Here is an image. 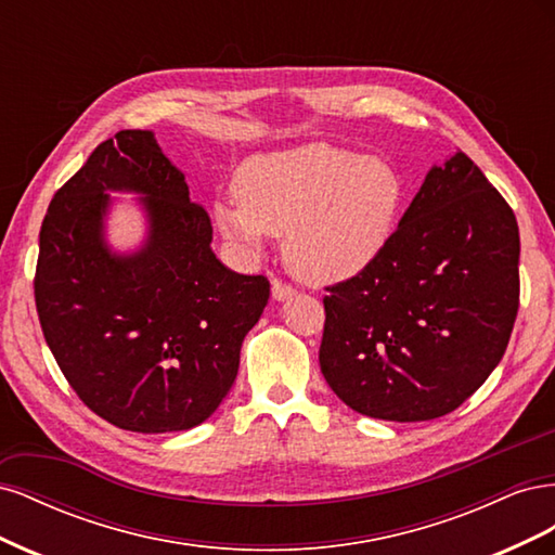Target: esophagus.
<instances>
[{"instance_id":"esophagus-1","label":"esophagus","mask_w":555,"mask_h":555,"mask_svg":"<svg viewBox=\"0 0 555 555\" xmlns=\"http://www.w3.org/2000/svg\"><path fill=\"white\" fill-rule=\"evenodd\" d=\"M296 294V289L292 287V284L282 282V280H273V298L275 300H287Z\"/></svg>"}]
</instances>
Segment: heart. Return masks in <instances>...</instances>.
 <instances>
[{"label":"heart","mask_w":555,"mask_h":555,"mask_svg":"<svg viewBox=\"0 0 555 555\" xmlns=\"http://www.w3.org/2000/svg\"><path fill=\"white\" fill-rule=\"evenodd\" d=\"M236 198L215 204L222 236L255 251L284 236V259L308 282H343L389 247L405 206L393 162L331 143L255 155L233 180Z\"/></svg>","instance_id":"heart-1"}]
</instances>
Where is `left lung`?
I'll use <instances>...</instances> for the list:
<instances>
[{
	"label": "left lung",
	"instance_id": "8db88e82",
	"mask_svg": "<svg viewBox=\"0 0 555 555\" xmlns=\"http://www.w3.org/2000/svg\"><path fill=\"white\" fill-rule=\"evenodd\" d=\"M518 224L479 166H433L384 255L326 287L319 365L345 405L430 422L473 396L518 312Z\"/></svg>",
	"mask_w": 555,
	"mask_h": 555
}]
</instances>
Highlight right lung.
Here are the masks:
<instances>
[{
	"mask_svg": "<svg viewBox=\"0 0 555 555\" xmlns=\"http://www.w3.org/2000/svg\"><path fill=\"white\" fill-rule=\"evenodd\" d=\"M108 191L142 194L149 238L131 256L103 238ZM210 243L206 208L192 204L153 131H117L50 201L35 275L39 322L66 382L108 424L188 430L229 393L271 282L229 271Z\"/></svg>",
	"mask_w": 555,
	"mask_h": 555,
	"instance_id": "obj_1",
	"label": "right lung"
}]
</instances>
